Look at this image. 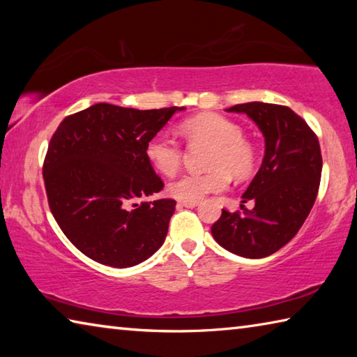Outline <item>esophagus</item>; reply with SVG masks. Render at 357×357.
<instances>
[{
  "instance_id": "esophagus-1",
  "label": "esophagus",
  "mask_w": 357,
  "mask_h": 357,
  "mask_svg": "<svg viewBox=\"0 0 357 357\" xmlns=\"http://www.w3.org/2000/svg\"><path fill=\"white\" fill-rule=\"evenodd\" d=\"M178 204L179 206H185V208H195L197 204H198V200H193V202H178Z\"/></svg>"
}]
</instances>
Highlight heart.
<instances>
[{
    "label": "heart",
    "mask_w": 357,
    "mask_h": 357,
    "mask_svg": "<svg viewBox=\"0 0 357 357\" xmlns=\"http://www.w3.org/2000/svg\"><path fill=\"white\" fill-rule=\"evenodd\" d=\"M179 130L189 144H211L204 173H185L168 185V193L183 202L200 200L211 192L225 190L231 174L245 179L257 168V148L243 137V129L234 121L219 113H202L187 118ZM144 155L155 172L173 176L183 164L184 149L174 138L154 134L144 144Z\"/></svg>",
    "instance_id": "b5f03b06"
}]
</instances>
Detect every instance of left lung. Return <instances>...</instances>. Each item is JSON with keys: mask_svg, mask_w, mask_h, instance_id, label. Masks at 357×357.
<instances>
[{"mask_svg": "<svg viewBox=\"0 0 357 357\" xmlns=\"http://www.w3.org/2000/svg\"><path fill=\"white\" fill-rule=\"evenodd\" d=\"M228 112L255 121L264 135L266 154L243 195V203L253 200L255 208L222 209L211 233L236 255L264 258L289 243L310 214L321 179V149L310 126L285 105L249 102Z\"/></svg>", "mask_w": 357, "mask_h": 357, "instance_id": "1", "label": "left lung"}]
</instances>
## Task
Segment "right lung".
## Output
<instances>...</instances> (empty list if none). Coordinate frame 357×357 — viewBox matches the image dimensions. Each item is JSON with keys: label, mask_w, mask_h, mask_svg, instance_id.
Masks as SVG:
<instances>
[{"label": "right lung", "mask_w": 357, "mask_h": 357, "mask_svg": "<svg viewBox=\"0 0 357 357\" xmlns=\"http://www.w3.org/2000/svg\"><path fill=\"white\" fill-rule=\"evenodd\" d=\"M183 108L96 104L66 116L52 135L42 167L48 206L94 261L129 268L164 244L176 202H144L164 189L144 144Z\"/></svg>", "instance_id": "add662e5"}]
</instances>
